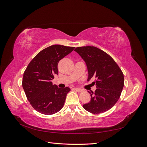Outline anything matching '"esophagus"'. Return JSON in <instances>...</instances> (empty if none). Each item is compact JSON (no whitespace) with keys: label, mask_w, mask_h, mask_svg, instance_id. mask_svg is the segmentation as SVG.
I'll use <instances>...</instances> for the list:
<instances>
[{"label":"esophagus","mask_w":147,"mask_h":147,"mask_svg":"<svg viewBox=\"0 0 147 147\" xmlns=\"http://www.w3.org/2000/svg\"><path fill=\"white\" fill-rule=\"evenodd\" d=\"M75 91H77V92H82V89H80V88H75Z\"/></svg>","instance_id":"34e87169"}]
</instances>
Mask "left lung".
Segmentation results:
<instances>
[{"mask_svg":"<svg viewBox=\"0 0 147 147\" xmlns=\"http://www.w3.org/2000/svg\"><path fill=\"white\" fill-rule=\"evenodd\" d=\"M85 61L88 81L95 78V92H90L91 99L83 105L88 112L99 114L112 108L117 103L124 84V75L113 59L100 49L91 46L77 47L74 50Z\"/></svg>","mask_w":147,"mask_h":147,"instance_id":"left-lung-1","label":"left lung"}]
</instances>
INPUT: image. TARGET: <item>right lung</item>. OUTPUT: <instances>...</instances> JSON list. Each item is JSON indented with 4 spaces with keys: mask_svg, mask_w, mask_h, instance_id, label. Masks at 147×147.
<instances>
[{
    "mask_svg": "<svg viewBox=\"0 0 147 147\" xmlns=\"http://www.w3.org/2000/svg\"><path fill=\"white\" fill-rule=\"evenodd\" d=\"M75 47L54 45L40 51L25 70L22 85L30 104L39 113L53 115L63 107L69 87L53 85L55 75L58 74L59 61Z\"/></svg>",
    "mask_w": 147,
    "mask_h": 147,
    "instance_id": "right-lung-1",
    "label": "right lung"
}]
</instances>
